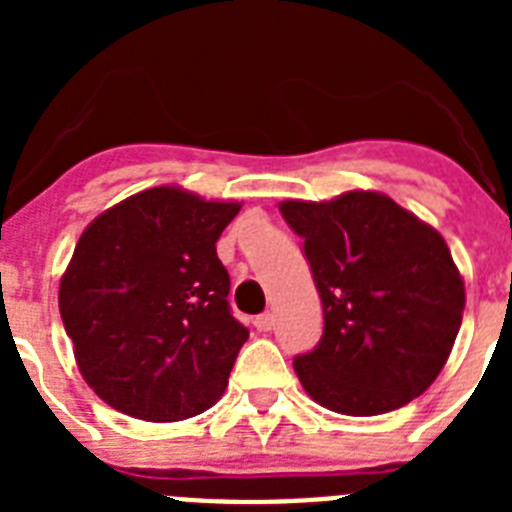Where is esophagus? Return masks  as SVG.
<instances>
[{"label": "esophagus", "instance_id": "esophagus-1", "mask_svg": "<svg viewBox=\"0 0 512 512\" xmlns=\"http://www.w3.org/2000/svg\"><path fill=\"white\" fill-rule=\"evenodd\" d=\"M253 325H256V330H261V333H269V330L274 328V315H271V312H264V315H259V318L253 320Z\"/></svg>", "mask_w": 512, "mask_h": 512}]
</instances>
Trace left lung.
<instances>
[{"label": "left lung", "instance_id": "8db88e82", "mask_svg": "<svg viewBox=\"0 0 512 512\" xmlns=\"http://www.w3.org/2000/svg\"><path fill=\"white\" fill-rule=\"evenodd\" d=\"M300 235L323 302V338L295 359L312 400L382 415L438 377L464 312V279L436 228L382 192L279 205Z\"/></svg>", "mask_w": 512, "mask_h": 512}]
</instances>
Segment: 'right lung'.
I'll return each mask as SVG.
<instances>
[{
  "instance_id": "right-lung-1",
  "label": "right lung",
  "mask_w": 512,
  "mask_h": 512,
  "mask_svg": "<svg viewBox=\"0 0 512 512\" xmlns=\"http://www.w3.org/2000/svg\"><path fill=\"white\" fill-rule=\"evenodd\" d=\"M238 210L153 187L81 233L58 307L81 377L110 408L171 423L223 397L248 328L230 315L215 243Z\"/></svg>"
}]
</instances>
